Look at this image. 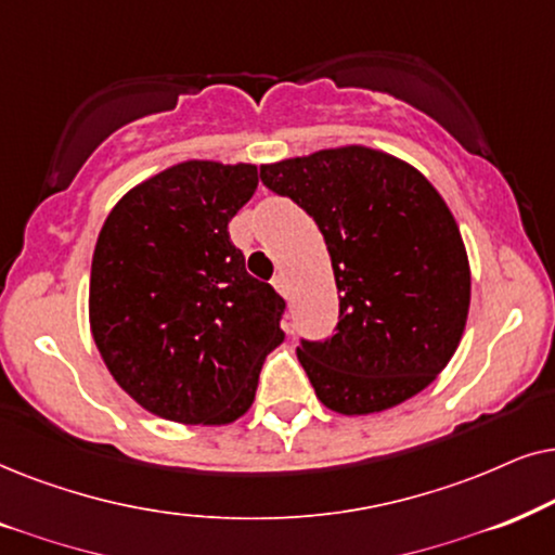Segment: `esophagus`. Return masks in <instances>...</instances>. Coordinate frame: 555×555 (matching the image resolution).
Instances as JSON below:
<instances>
[{"label": "esophagus", "mask_w": 555, "mask_h": 555, "mask_svg": "<svg viewBox=\"0 0 555 555\" xmlns=\"http://www.w3.org/2000/svg\"><path fill=\"white\" fill-rule=\"evenodd\" d=\"M273 289H276L279 294H282V297H289V282H286V276L284 273H276V276H273Z\"/></svg>", "instance_id": "1"}]
</instances>
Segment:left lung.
<instances>
[{
	"label": "left lung",
	"mask_w": 555,
	"mask_h": 555,
	"mask_svg": "<svg viewBox=\"0 0 555 555\" xmlns=\"http://www.w3.org/2000/svg\"><path fill=\"white\" fill-rule=\"evenodd\" d=\"M261 182L314 218L339 322L297 358L327 409L365 416L437 380L460 347L472 276L460 225L409 162L363 144L261 165Z\"/></svg>",
	"instance_id": "left-lung-1"
}]
</instances>
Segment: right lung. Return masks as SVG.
<instances>
[{
  "instance_id": "add662e5",
  "label": "right lung",
  "mask_w": 555,
  "mask_h": 555,
  "mask_svg": "<svg viewBox=\"0 0 555 555\" xmlns=\"http://www.w3.org/2000/svg\"><path fill=\"white\" fill-rule=\"evenodd\" d=\"M256 188V165L188 159L131 188L101 228L91 332L114 380L154 416L233 424L284 343V299L228 235Z\"/></svg>"
}]
</instances>
